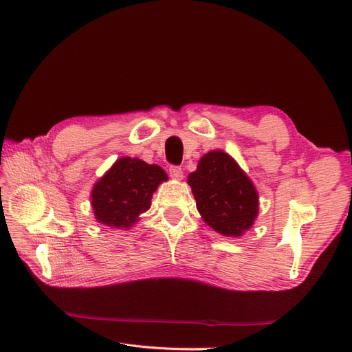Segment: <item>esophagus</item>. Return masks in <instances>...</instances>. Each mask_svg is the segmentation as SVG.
I'll list each match as a JSON object with an SVG mask.
<instances>
[{
    "instance_id": "1",
    "label": "esophagus",
    "mask_w": 352,
    "mask_h": 352,
    "mask_svg": "<svg viewBox=\"0 0 352 352\" xmlns=\"http://www.w3.org/2000/svg\"><path fill=\"white\" fill-rule=\"evenodd\" d=\"M168 175H170V177L175 179V180H182L184 179V170L177 167V166H172L168 168Z\"/></svg>"
}]
</instances>
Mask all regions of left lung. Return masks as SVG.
Returning a JSON list of instances; mask_svg holds the SVG:
<instances>
[{
    "label": "left lung",
    "mask_w": 352,
    "mask_h": 352,
    "mask_svg": "<svg viewBox=\"0 0 352 352\" xmlns=\"http://www.w3.org/2000/svg\"><path fill=\"white\" fill-rule=\"evenodd\" d=\"M197 210L223 236L239 238L258 216V192L235 158L221 150L204 154L188 176Z\"/></svg>",
    "instance_id": "obj_1"
}]
</instances>
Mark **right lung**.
I'll return each mask as SVG.
<instances>
[{
  "instance_id": "add662e5",
  "label": "right lung",
  "mask_w": 352,
  "mask_h": 352,
  "mask_svg": "<svg viewBox=\"0 0 352 352\" xmlns=\"http://www.w3.org/2000/svg\"><path fill=\"white\" fill-rule=\"evenodd\" d=\"M168 177L157 164L122 157L95 182L91 206L95 220L114 229H131L151 207L153 194Z\"/></svg>"
}]
</instances>
